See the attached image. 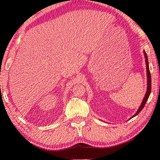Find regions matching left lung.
<instances>
[{
    "label": "left lung",
    "mask_w": 160,
    "mask_h": 160,
    "mask_svg": "<svg viewBox=\"0 0 160 160\" xmlns=\"http://www.w3.org/2000/svg\"><path fill=\"white\" fill-rule=\"evenodd\" d=\"M143 55H144V58H145V61H146V66H147V92H146L145 96L143 97V101L142 104H141L139 108L138 109L137 112H136L135 114H134L132 118L135 117L136 115H137L138 113H139L141 111H142V109L144 107L146 102H147L148 98L150 95V93H151V89H152V82H151V74H150V71H149V62H148V58H147V55L146 52L143 50Z\"/></svg>",
    "instance_id": "left-lung-1"
}]
</instances>
